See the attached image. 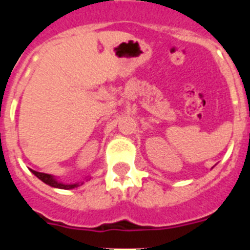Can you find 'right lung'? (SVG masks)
<instances>
[{
	"label": "right lung",
	"mask_w": 250,
	"mask_h": 250,
	"mask_svg": "<svg viewBox=\"0 0 250 250\" xmlns=\"http://www.w3.org/2000/svg\"><path fill=\"white\" fill-rule=\"evenodd\" d=\"M32 171V174H35V175L37 176V178L40 179V180H42L45 184L50 185V187L52 188H57V189H74V188H77L80 187V185H83V183H75V184H63V183H60L59 180H56V178L52 175H50V174H45V173H39V171H35V170H31Z\"/></svg>",
	"instance_id": "add662e5"
}]
</instances>
